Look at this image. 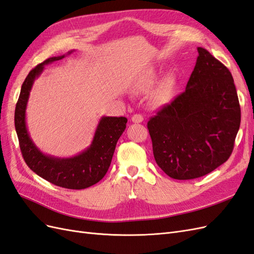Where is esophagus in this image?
<instances>
[{
    "label": "esophagus",
    "instance_id": "obj_1",
    "mask_svg": "<svg viewBox=\"0 0 254 254\" xmlns=\"http://www.w3.org/2000/svg\"><path fill=\"white\" fill-rule=\"evenodd\" d=\"M143 120L144 119H143V117H142L141 114H133L132 118H131V121L133 123H136V124H137V123H142Z\"/></svg>",
    "mask_w": 254,
    "mask_h": 254
}]
</instances>
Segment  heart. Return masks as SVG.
<instances>
[{"label":"heart","instance_id":"obj_1","mask_svg":"<svg viewBox=\"0 0 254 254\" xmlns=\"http://www.w3.org/2000/svg\"><path fill=\"white\" fill-rule=\"evenodd\" d=\"M159 80V72L155 66L144 68L136 76L132 87L139 93H146L150 91ZM175 91V78L173 75H167L159 83L158 88L152 94V102L157 106H165L172 102Z\"/></svg>","mask_w":254,"mask_h":254}]
</instances>
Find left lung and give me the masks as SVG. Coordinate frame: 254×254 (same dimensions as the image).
<instances>
[{
  "label": "left lung",
  "instance_id": "1",
  "mask_svg": "<svg viewBox=\"0 0 254 254\" xmlns=\"http://www.w3.org/2000/svg\"><path fill=\"white\" fill-rule=\"evenodd\" d=\"M186 91L147 123L153 157L171 178L213 172L231 156L241 107L231 73L203 48Z\"/></svg>",
  "mask_w": 254,
  "mask_h": 254
}]
</instances>
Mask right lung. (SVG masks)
<instances>
[{"mask_svg": "<svg viewBox=\"0 0 254 254\" xmlns=\"http://www.w3.org/2000/svg\"><path fill=\"white\" fill-rule=\"evenodd\" d=\"M73 51L68 52L70 55ZM65 55L51 57L28 73L22 84L14 110V127L18 134L22 156L34 173L57 187L71 190L87 189L104 178L111 164L115 146L126 128L124 117H103L99 120L91 145L71 158L45 155L30 139L26 126V107L29 92L44 66L64 58Z\"/></svg>", "mask_w": 254, "mask_h": 254, "instance_id": "right-lung-1", "label": "right lung"}]
</instances>
